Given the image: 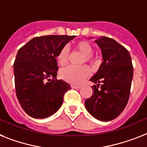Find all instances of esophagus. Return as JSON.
Listing matches in <instances>:
<instances>
[{
	"label": "esophagus",
	"mask_w": 147,
	"mask_h": 147,
	"mask_svg": "<svg viewBox=\"0 0 147 147\" xmlns=\"http://www.w3.org/2000/svg\"><path fill=\"white\" fill-rule=\"evenodd\" d=\"M71 88H74V89H80L81 88L80 86H75V85H71Z\"/></svg>",
	"instance_id": "34e87169"
}]
</instances>
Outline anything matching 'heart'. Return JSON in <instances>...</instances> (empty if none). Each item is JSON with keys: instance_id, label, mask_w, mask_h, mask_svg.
Listing matches in <instances>:
<instances>
[{"instance_id": "heart-1", "label": "heart", "mask_w": 147, "mask_h": 147, "mask_svg": "<svg viewBox=\"0 0 147 147\" xmlns=\"http://www.w3.org/2000/svg\"><path fill=\"white\" fill-rule=\"evenodd\" d=\"M74 49L80 51L85 55L84 61L92 62L93 59L92 55L93 54V48L91 44L86 41H80L74 45ZM69 52L67 47H63L59 51L57 55V61L60 65H66L68 61ZM89 74V70L87 67L82 66L77 67L74 66H67L62 68L60 71L61 78L68 82L74 84H80L83 81L86 76Z\"/></svg>"}]
</instances>
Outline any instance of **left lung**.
Wrapping results in <instances>:
<instances>
[{"label": "left lung", "instance_id": "obj_1", "mask_svg": "<svg viewBox=\"0 0 147 147\" xmlns=\"http://www.w3.org/2000/svg\"><path fill=\"white\" fill-rule=\"evenodd\" d=\"M101 49L103 62L90 79L92 95L85 101L87 111L104 122L114 119L123 111L130 95L133 65L130 53L112 38L94 40Z\"/></svg>", "mask_w": 147, "mask_h": 147}]
</instances>
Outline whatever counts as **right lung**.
<instances>
[{"label": "right lung", "instance_id": "right-lung-1", "mask_svg": "<svg viewBox=\"0 0 147 147\" xmlns=\"http://www.w3.org/2000/svg\"><path fill=\"white\" fill-rule=\"evenodd\" d=\"M76 36L47 35L31 39L19 49L13 64L16 93L28 116L44 119L57 112L64 94L71 89L56 79V57L59 51Z\"/></svg>", "mask_w": 147, "mask_h": 147}]
</instances>
